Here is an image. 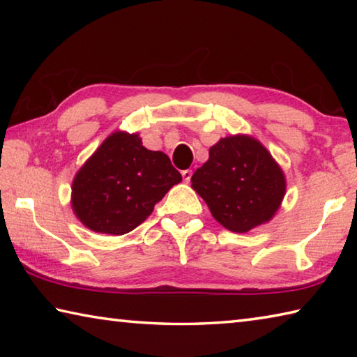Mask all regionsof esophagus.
Returning <instances> with one entry per match:
<instances>
[{"label": "esophagus", "instance_id": "esophagus-1", "mask_svg": "<svg viewBox=\"0 0 357 357\" xmlns=\"http://www.w3.org/2000/svg\"><path fill=\"white\" fill-rule=\"evenodd\" d=\"M190 178H192V170H184L183 172V179L185 181V183H189Z\"/></svg>", "mask_w": 357, "mask_h": 357}]
</instances>
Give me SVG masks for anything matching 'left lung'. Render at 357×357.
I'll return each instance as SVG.
<instances>
[{"instance_id": "left-lung-1", "label": "left lung", "mask_w": 357, "mask_h": 357, "mask_svg": "<svg viewBox=\"0 0 357 357\" xmlns=\"http://www.w3.org/2000/svg\"><path fill=\"white\" fill-rule=\"evenodd\" d=\"M192 187L214 219L245 233L271 220L285 195V176L261 143L250 137L222 138L192 176Z\"/></svg>"}]
</instances>
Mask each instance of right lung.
<instances>
[{
	"label": "right lung",
	"mask_w": 357,
	"mask_h": 357,
	"mask_svg": "<svg viewBox=\"0 0 357 357\" xmlns=\"http://www.w3.org/2000/svg\"><path fill=\"white\" fill-rule=\"evenodd\" d=\"M181 179L167 154L144 148L137 134L114 132L77 173L72 208L93 231L126 234Z\"/></svg>",
	"instance_id": "add662e5"
}]
</instances>
